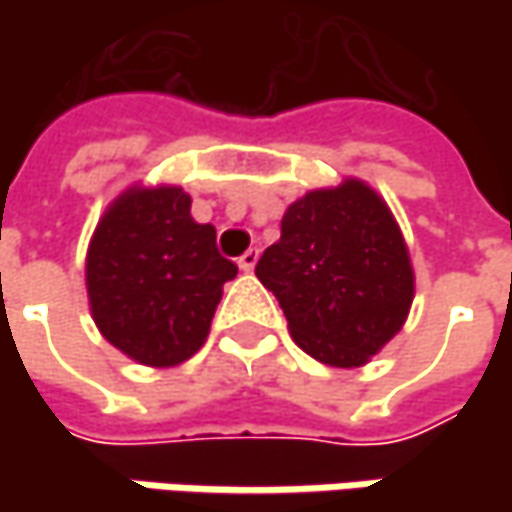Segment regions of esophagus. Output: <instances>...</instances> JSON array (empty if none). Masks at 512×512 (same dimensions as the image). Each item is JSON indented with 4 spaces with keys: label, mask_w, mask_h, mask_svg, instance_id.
Segmentation results:
<instances>
[{
    "label": "esophagus",
    "mask_w": 512,
    "mask_h": 512,
    "mask_svg": "<svg viewBox=\"0 0 512 512\" xmlns=\"http://www.w3.org/2000/svg\"><path fill=\"white\" fill-rule=\"evenodd\" d=\"M256 262H259V250H253V247H250L247 253H242V256H239V267H242L245 273H250V270L256 267Z\"/></svg>",
    "instance_id": "esophagus-1"
}]
</instances>
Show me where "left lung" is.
Instances as JSON below:
<instances>
[{
    "label": "left lung",
    "mask_w": 512,
    "mask_h": 512,
    "mask_svg": "<svg viewBox=\"0 0 512 512\" xmlns=\"http://www.w3.org/2000/svg\"><path fill=\"white\" fill-rule=\"evenodd\" d=\"M307 356L362 367L413 305L416 276L402 227L362 179L310 190L282 216V236L256 265Z\"/></svg>",
    "instance_id": "8db88e82"
}]
</instances>
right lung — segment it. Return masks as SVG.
I'll return each instance as SVG.
<instances>
[{"mask_svg": "<svg viewBox=\"0 0 512 512\" xmlns=\"http://www.w3.org/2000/svg\"><path fill=\"white\" fill-rule=\"evenodd\" d=\"M236 273L216 247V227L190 216L182 187L130 185L90 236V316L133 362L176 367L205 344L222 287Z\"/></svg>", "mask_w": 512, "mask_h": 512, "instance_id": "obj_1", "label": "right lung"}]
</instances>
